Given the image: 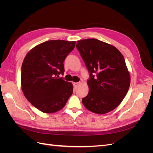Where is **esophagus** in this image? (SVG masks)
<instances>
[{"instance_id": "esophagus-1", "label": "esophagus", "mask_w": 153, "mask_h": 153, "mask_svg": "<svg viewBox=\"0 0 153 153\" xmlns=\"http://www.w3.org/2000/svg\"><path fill=\"white\" fill-rule=\"evenodd\" d=\"M78 85H79V83L78 82H73V86L75 88H76Z\"/></svg>"}]
</instances>
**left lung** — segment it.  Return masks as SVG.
<instances>
[{"mask_svg":"<svg viewBox=\"0 0 153 153\" xmlns=\"http://www.w3.org/2000/svg\"><path fill=\"white\" fill-rule=\"evenodd\" d=\"M89 72V93L82 103L91 112L104 114L115 109L126 96L130 75L122 53L114 46L96 39L76 42Z\"/></svg>","mask_w":153,"mask_h":153,"instance_id":"8db88e82","label":"left lung"}]
</instances>
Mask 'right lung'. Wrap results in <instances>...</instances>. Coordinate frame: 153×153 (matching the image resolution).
Segmentation results:
<instances>
[{"instance_id": "right-lung-1", "label": "right lung", "mask_w": 153, "mask_h": 153, "mask_svg": "<svg viewBox=\"0 0 153 153\" xmlns=\"http://www.w3.org/2000/svg\"><path fill=\"white\" fill-rule=\"evenodd\" d=\"M76 41L50 40L27 53L22 66L21 85L29 102L44 113L61 110L73 93V85L62 78L64 61Z\"/></svg>"}]
</instances>
